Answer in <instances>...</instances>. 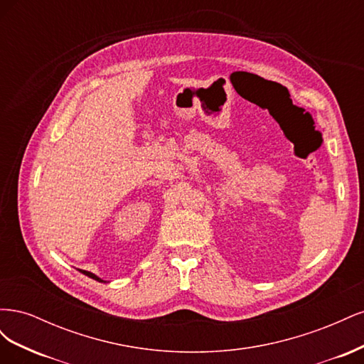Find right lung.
<instances>
[{"instance_id": "obj_1", "label": "right lung", "mask_w": 364, "mask_h": 364, "mask_svg": "<svg viewBox=\"0 0 364 364\" xmlns=\"http://www.w3.org/2000/svg\"><path fill=\"white\" fill-rule=\"evenodd\" d=\"M80 273H83V274H86V277H90V278H92V279H95V281H98V282H106V281H103L102 278H98L97 274H94V273H91V272H87V270H79Z\"/></svg>"}]
</instances>
